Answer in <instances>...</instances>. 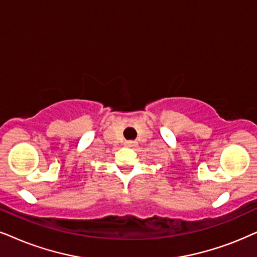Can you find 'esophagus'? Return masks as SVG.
I'll return each mask as SVG.
<instances>
[{
    "label": "esophagus",
    "instance_id": "34e87169",
    "mask_svg": "<svg viewBox=\"0 0 257 257\" xmlns=\"http://www.w3.org/2000/svg\"><path fill=\"white\" fill-rule=\"evenodd\" d=\"M136 144H138L136 141H125L124 146H126V147H134V146H136Z\"/></svg>",
    "mask_w": 257,
    "mask_h": 257
}]
</instances>
